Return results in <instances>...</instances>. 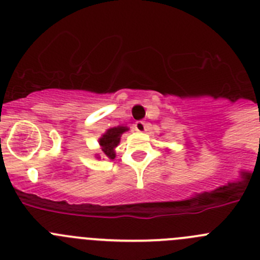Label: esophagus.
I'll return each mask as SVG.
<instances>
[{
	"label": "esophagus",
	"mask_w": 260,
	"mask_h": 260,
	"mask_svg": "<svg viewBox=\"0 0 260 260\" xmlns=\"http://www.w3.org/2000/svg\"><path fill=\"white\" fill-rule=\"evenodd\" d=\"M135 128L137 132H145L146 131V124L144 122H141V120H138V122L135 123Z\"/></svg>",
	"instance_id": "34e87169"
}]
</instances>
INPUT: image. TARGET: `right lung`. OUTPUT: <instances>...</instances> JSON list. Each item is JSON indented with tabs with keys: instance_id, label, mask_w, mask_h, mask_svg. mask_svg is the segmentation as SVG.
I'll return each instance as SVG.
<instances>
[{
	"instance_id": "obj_1",
	"label": "right lung",
	"mask_w": 260,
	"mask_h": 260,
	"mask_svg": "<svg viewBox=\"0 0 260 260\" xmlns=\"http://www.w3.org/2000/svg\"><path fill=\"white\" fill-rule=\"evenodd\" d=\"M129 131V128L124 127V125H118V127H113L106 129V132L99 138V145H100L101 154L104 157H109V159H114L115 157V147L118 146L120 142V137L124 132ZM94 156L97 159H101L99 154Z\"/></svg>"
}]
</instances>
